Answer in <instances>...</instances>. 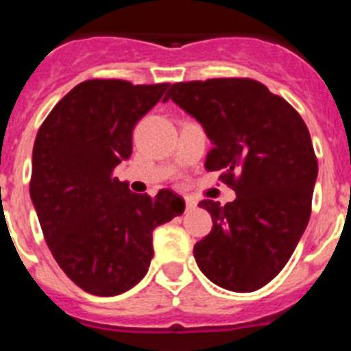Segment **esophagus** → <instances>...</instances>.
Instances as JSON below:
<instances>
[{"mask_svg":"<svg viewBox=\"0 0 351 351\" xmlns=\"http://www.w3.org/2000/svg\"><path fill=\"white\" fill-rule=\"evenodd\" d=\"M185 206H186V211H192V209L197 206V202H195L192 197H185Z\"/></svg>","mask_w":351,"mask_h":351,"instance_id":"obj_1","label":"esophagus"}]
</instances>
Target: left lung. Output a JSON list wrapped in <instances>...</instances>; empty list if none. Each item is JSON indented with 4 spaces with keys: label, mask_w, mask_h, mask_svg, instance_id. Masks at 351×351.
<instances>
[{
    "label": "left lung",
    "mask_w": 351,
    "mask_h": 351,
    "mask_svg": "<svg viewBox=\"0 0 351 351\" xmlns=\"http://www.w3.org/2000/svg\"><path fill=\"white\" fill-rule=\"evenodd\" d=\"M194 116L213 149L208 171L237 199L220 206L204 199L213 228L194 245L202 274L216 286L251 293L279 274L312 215L317 156L298 110L263 83L218 77L175 83L166 93Z\"/></svg>",
    "instance_id": "1"
}]
</instances>
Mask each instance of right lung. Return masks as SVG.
Wrapping results in <instances>:
<instances>
[{
  "label": "right lung",
  "instance_id": "obj_1",
  "mask_svg": "<svg viewBox=\"0 0 351 351\" xmlns=\"http://www.w3.org/2000/svg\"><path fill=\"white\" fill-rule=\"evenodd\" d=\"M169 83L88 80L72 88L39 126L29 191L43 235L72 282L116 296L145 277L152 230L182 215L169 189L133 194L114 176L133 150L135 124Z\"/></svg>",
  "mask_w": 351,
  "mask_h": 351
}]
</instances>
